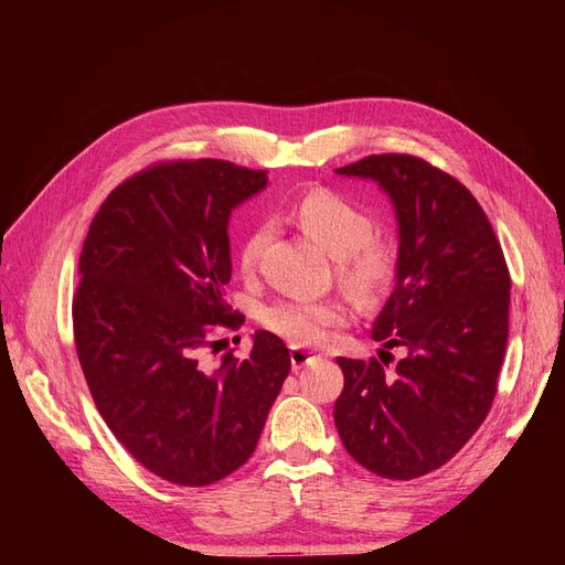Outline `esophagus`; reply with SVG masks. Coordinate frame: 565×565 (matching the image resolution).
<instances>
[{
	"label": "esophagus",
	"mask_w": 565,
	"mask_h": 565,
	"mask_svg": "<svg viewBox=\"0 0 565 565\" xmlns=\"http://www.w3.org/2000/svg\"><path fill=\"white\" fill-rule=\"evenodd\" d=\"M289 361H292V370L299 372L303 367H309L318 361V355L309 353L306 349H299V347H292V351H289Z\"/></svg>",
	"instance_id": "1"
}]
</instances>
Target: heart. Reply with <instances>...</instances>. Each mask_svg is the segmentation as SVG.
I'll use <instances>...</instances> for the list:
<instances>
[{"label": "heart", "mask_w": 565, "mask_h": 565, "mask_svg": "<svg viewBox=\"0 0 565 565\" xmlns=\"http://www.w3.org/2000/svg\"><path fill=\"white\" fill-rule=\"evenodd\" d=\"M295 224L337 259V276L351 292L370 297L388 285L396 270V254L384 237L374 235L365 207L328 188L299 198L289 210ZM268 241L264 224L254 226L237 247V268L254 273ZM347 306L332 299H280L264 306L262 324L297 347H320L330 330L347 322Z\"/></svg>", "instance_id": "1"}]
</instances>
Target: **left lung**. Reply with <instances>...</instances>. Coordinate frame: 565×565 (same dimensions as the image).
<instances>
[{"label":"left lung","mask_w":565,"mask_h":565,"mask_svg":"<svg viewBox=\"0 0 565 565\" xmlns=\"http://www.w3.org/2000/svg\"><path fill=\"white\" fill-rule=\"evenodd\" d=\"M337 174L377 181L398 218L396 289L372 339L403 358L388 370L337 358L334 424L372 473L409 481L450 461L490 413L509 337V268L481 204L415 156L382 152Z\"/></svg>","instance_id":"1"}]
</instances>
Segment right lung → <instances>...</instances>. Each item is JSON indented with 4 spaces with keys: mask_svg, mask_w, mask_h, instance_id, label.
Here are the masks:
<instances>
[{
    "mask_svg": "<svg viewBox=\"0 0 565 565\" xmlns=\"http://www.w3.org/2000/svg\"><path fill=\"white\" fill-rule=\"evenodd\" d=\"M266 172L226 160H172L119 183L96 212L73 299L75 349L108 429L169 483L202 488L252 457L289 367L259 330L245 361H204L226 303L228 218Z\"/></svg>",
    "mask_w": 565,
    "mask_h": 565,
    "instance_id": "obj_1",
    "label": "right lung"
}]
</instances>
